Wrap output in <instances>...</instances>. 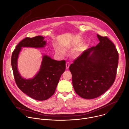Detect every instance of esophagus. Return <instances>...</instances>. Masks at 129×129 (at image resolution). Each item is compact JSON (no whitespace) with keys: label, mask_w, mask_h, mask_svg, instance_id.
Returning a JSON list of instances; mask_svg holds the SVG:
<instances>
[{"label":"esophagus","mask_w":129,"mask_h":129,"mask_svg":"<svg viewBox=\"0 0 129 129\" xmlns=\"http://www.w3.org/2000/svg\"><path fill=\"white\" fill-rule=\"evenodd\" d=\"M69 66H70V64L69 62H67L66 63V69H68L69 67Z\"/></svg>","instance_id":"1"}]
</instances>
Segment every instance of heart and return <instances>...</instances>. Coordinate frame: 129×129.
Here are the masks:
<instances>
[{"mask_svg":"<svg viewBox=\"0 0 129 129\" xmlns=\"http://www.w3.org/2000/svg\"><path fill=\"white\" fill-rule=\"evenodd\" d=\"M75 47H76V45L75 44H70V45H68L64 46V49L66 50H70L74 49L75 48ZM55 51H56V52L58 54L60 55V56H64L66 53L65 51L60 47H56V48H55ZM78 54L79 53L78 52H76V53H74L73 56L76 57Z\"/></svg>","mask_w":129,"mask_h":129,"instance_id":"heart-1","label":"heart"}]
</instances>
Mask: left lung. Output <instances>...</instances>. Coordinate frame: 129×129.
Masks as SVG:
<instances>
[{"mask_svg":"<svg viewBox=\"0 0 129 129\" xmlns=\"http://www.w3.org/2000/svg\"><path fill=\"white\" fill-rule=\"evenodd\" d=\"M97 36L100 43L85 50L69 66L75 92L85 99L104 94L116 76L118 53L115 46L107 37Z\"/></svg>","mask_w":129,"mask_h":129,"instance_id":"1","label":"left lung"}]
</instances>
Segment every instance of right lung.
Listing matches in <instances>:
<instances>
[{
	"instance_id": "1",
	"label": "right lung",
	"mask_w": 129,
	"mask_h": 129,
	"mask_svg": "<svg viewBox=\"0 0 129 129\" xmlns=\"http://www.w3.org/2000/svg\"><path fill=\"white\" fill-rule=\"evenodd\" d=\"M44 38L38 36L26 37L20 41L13 51L11 64L16 83L23 93L33 99L44 101L55 92L60 77L66 69L65 60L56 61L44 55L39 71L33 78L24 79L17 69V59L22 47H43L46 44Z\"/></svg>"
}]
</instances>
